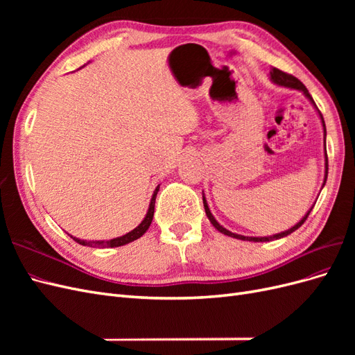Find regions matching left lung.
Returning <instances> with one entry per match:
<instances>
[{"label":"left lung","instance_id":"obj_1","mask_svg":"<svg viewBox=\"0 0 355 355\" xmlns=\"http://www.w3.org/2000/svg\"><path fill=\"white\" fill-rule=\"evenodd\" d=\"M270 77H271V81L274 83V84H278V85H283V87H288V89H295V90H299V92H302L306 98L311 101V103H313L315 108H317V105H315V102H314V99L311 98V94L308 93V90H306V87L305 85L300 83L296 77H293V75H290V73H286V72H283V71H280V69H277V68H272L271 71H270ZM318 115H320V118H321V124H323V130H324V149H326V124H324V118H323V115H321V112L318 111ZM324 167H326V171H324V182H323V187H324V184H326V180H327V171H329V161H327V151H324ZM202 204H204V210H206V214H207V218H209V220L211 222V225L214 228H216L219 232H222V234H225V235H228V237H232V239H237V240H244V241H254V243H259V241H271V240H278V239H283V237H286V235H288V234H292L293 231H296L299 227H302L304 225V222L306 220V218L309 216V213H311V210H313V207H311L309 210H308V213L305 214V216L300 219L295 227H292L290 230H287V231H284V232H280V234H275V235H270V237H244V235H240V234H235V232H231V231H228L227 228H223L222 225H219L218 223V220L214 219V216L211 214V211H210V209H209V206H207V201H206V197L202 196Z\"/></svg>","mask_w":355,"mask_h":355}]
</instances>
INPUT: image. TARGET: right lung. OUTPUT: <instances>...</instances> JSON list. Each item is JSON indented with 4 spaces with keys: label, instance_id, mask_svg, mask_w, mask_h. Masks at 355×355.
Here are the masks:
<instances>
[{
    "label": "right lung",
    "instance_id": "1",
    "mask_svg": "<svg viewBox=\"0 0 355 355\" xmlns=\"http://www.w3.org/2000/svg\"><path fill=\"white\" fill-rule=\"evenodd\" d=\"M158 189H159V185L155 188L154 194H153V198H151V202H149V209L146 211V216L144 218V220L137 225V227L135 230H132L130 232H127L125 235H123V237H116V239H112V240H108V241H85V240H80V239H75L71 235V239L73 241H77L78 244L81 245H89V247H99V249H105V247H120V245H124V244H128L132 243L137 239H141L142 235L148 231L149 225H151L153 222V218H154V207H155V197L158 194Z\"/></svg>",
    "mask_w": 355,
    "mask_h": 355
}]
</instances>
